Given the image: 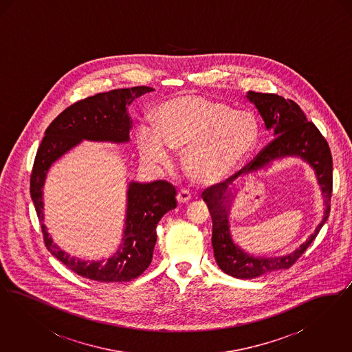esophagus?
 <instances>
[{
  "mask_svg": "<svg viewBox=\"0 0 352 352\" xmlns=\"http://www.w3.org/2000/svg\"><path fill=\"white\" fill-rule=\"evenodd\" d=\"M190 199H191V194H190L188 190H184V188H182V190L178 192V195H177V201H178V203H181V204L188 203Z\"/></svg>",
  "mask_w": 352,
  "mask_h": 352,
  "instance_id": "34e87169",
  "label": "esophagus"
}]
</instances>
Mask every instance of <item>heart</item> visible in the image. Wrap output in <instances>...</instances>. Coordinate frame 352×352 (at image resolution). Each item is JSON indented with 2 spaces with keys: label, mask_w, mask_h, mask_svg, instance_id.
<instances>
[{
  "label": "heart",
  "mask_w": 352,
  "mask_h": 352,
  "mask_svg": "<svg viewBox=\"0 0 352 352\" xmlns=\"http://www.w3.org/2000/svg\"><path fill=\"white\" fill-rule=\"evenodd\" d=\"M260 135L257 118L248 111L199 95H184L162 102L154 112L153 128H137L141 157L165 166L170 151H182L186 174L201 184L230 178L254 149Z\"/></svg>",
  "instance_id": "obj_1"
}]
</instances>
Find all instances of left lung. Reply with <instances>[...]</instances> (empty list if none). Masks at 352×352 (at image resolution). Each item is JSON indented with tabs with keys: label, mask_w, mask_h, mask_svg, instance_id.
<instances>
[{
	"label": "left lung",
	"mask_w": 352,
	"mask_h": 352,
	"mask_svg": "<svg viewBox=\"0 0 352 352\" xmlns=\"http://www.w3.org/2000/svg\"><path fill=\"white\" fill-rule=\"evenodd\" d=\"M247 99L256 107L264 120L267 131L273 132L274 140L265 146V149L260 151L250 165L241 168L227 182L210 187L201 194L212 218V248L219 268L241 280L256 278L290 268L313 243L329 218L333 191V158L330 148L317 126L307 121L300 105L274 94H260L253 91H248ZM287 156L300 157L315 170L325 198L324 217L316 231L294 252L274 258L254 256L240 249L230 234L229 211L236 190L235 184L230 181L240 173L245 175L266 169L273 162Z\"/></svg>",
	"instance_id": "obj_1"
}]
</instances>
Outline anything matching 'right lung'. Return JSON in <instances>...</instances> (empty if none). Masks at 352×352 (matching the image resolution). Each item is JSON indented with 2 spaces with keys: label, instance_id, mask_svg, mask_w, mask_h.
<instances>
[{
  "label": "right lung",
  "instance_id": "add662e5",
  "mask_svg": "<svg viewBox=\"0 0 352 352\" xmlns=\"http://www.w3.org/2000/svg\"><path fill=\"white\" fill-rule=\"evenodd\" d=\"M154 91L151 87L121 88L78 101L55 118L38 148L30 178V194L47 250L76 274L99 283H122L138 277L151 265L161 218L177 207V190L166 181L129 182L121 244L108 260L89 261L69 256L52 241L45 226L43 186L52 164L82 141L126 144L132 118L128 107Z\"/></svg>",
  "mask_w": 352,
  "mask_h": 352
}]
</instances>
